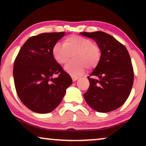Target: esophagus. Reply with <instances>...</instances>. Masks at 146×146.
I'll use <instances>...</instances> for the list:
<instances>
[{
  "mask_svg": "<svg viewBox=\"0 0 146 146\" xmlns=\"http://www.w3.org/2000/svg\"><path fill=\"white\" fill-rule=\"evenodd\" d=\"M79 78V77H76V76H72V81L73 82H75V81H76Z\"/></svg>",
  "mask_w": 146,
  "mask_h": 146,
  "instance_id": "1",
  "label": "esophagus"
}]
</instances>
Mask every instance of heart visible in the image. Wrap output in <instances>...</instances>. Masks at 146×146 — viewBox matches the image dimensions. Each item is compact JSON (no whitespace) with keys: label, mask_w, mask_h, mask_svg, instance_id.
<instances>
[{"label":"heart","mask_w":146,"mask_h":146,"mask_svg":"<svg viewBox=\"0 0 146 146\" xmlns=\"http://www.w3.org/2000/svg\"><path fill=\"white\" fill-rule=\"evenodd\" d=\"M54 59L62 65L70 59L73 60L66 64L65 71L73 76L84 72L86 67L94 68L98 64L101 52L98 45L87 38L73 35L67 37L63 41V45L56 43L52 49Z\"/></svg>","instance_id":"heart-1"}]
</instances>
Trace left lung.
I'll return each mask as SVG.
<instances>
[{
  "label": "left lung",
  "mask_w": 146,
  "mask_h": 146,
  "mask_svg": "<svg viewBox=\"0 0 146 146\" xmlns=\"http://www.w3.org/2000/svg\"><path fill=\"white\" fill-rule=\"evenodd\" d=\"M90 38L100 49L98 64L88 76L89 89L84 97L98 112L106 113L121 106L131 92L133 70L128 51L112 36L102 31L81 33Z\"/></svg>",
  "instance_id": "left-lung-1"
}]
</instances>
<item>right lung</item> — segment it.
Listing matches in <instances>:
<instances>
[{
    "mask_svg": "<svg viewBox=\"0 0 146 146\" xmlns=\"http://www.w3.org/2000/svg\"><path fill=\"white\" fill-rule=\"evenodd\" d=\"M64 35V32H61L32 36L15 59L13 76L17 93L22 102L34 112L53 111L72 83L71 77L52 54L53 46ZM55 74L59 76L53 78Z\"/></svg>",
    "mask_w": 146,
    "mask_h": 146,
    "instance_id": "right-lung-1",
    "label": "right lung"
}]
</instances>
